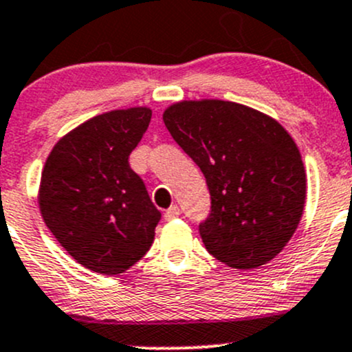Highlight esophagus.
<instances>
[{
	"instance_id": "obj_1",
	"label": "esophagus",
	"mask_w": 352,
	"mask_h": 352,
	"mask_svg": "<svg viewBox=\"0 0 352 352\" xmlns=\"http://www.w3.org/2000/svg\"><path fill=\"white\" fill-rule=\"evenodd\" d=\"M179 216H180V208L177 204L170 206V208L165 211V219H166V221H172V219L179 218Z\"/></svg>"
}]
</instances>
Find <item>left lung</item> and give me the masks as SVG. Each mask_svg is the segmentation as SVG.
I'll return each mask as SVG.
<instances>
[{"label":"left lung","instance_id":"left-lung-1","mask_svg":"<svg viewBox=\"0 0 352 352\" xmlns=\"http://www.w3.org/2000/svg\"><path fill=\"white\" fill-rule=\"evenodd\" d=\"M163 122L204 173L211 211L199 233L212 257L235 269L267 264L303 214L307 175L278 120L225 100L170 105Z\"/></svg>","mask_w":352,"mask_h":352}]
</instances>
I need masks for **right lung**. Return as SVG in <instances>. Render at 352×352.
Here are the masks:
<instances>
[{"label": "right lung", "instance_id": "right-lung-1", "mask_svg": "<svg viewBox=\"0 0 352 352\" xmlns=\"http://www.w3.org/2000/svg\"><path fill=\"white\" fill-rule=\"evenodd\" d=\"M151 120L148 107L112 110L56 143L41 177L38 206L67 254L98 274H120L155 240L162 212L129 155Z\"/></svg>", "mask_w": 352, "mask_h": 352}]
</instances>
